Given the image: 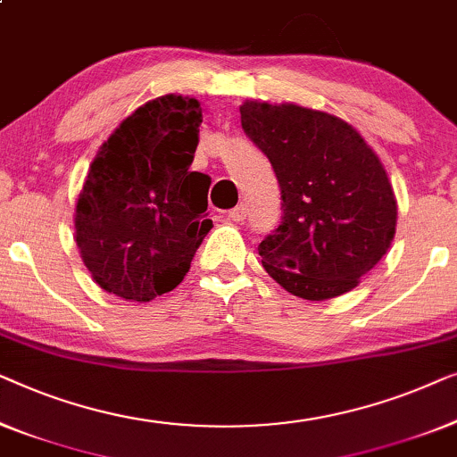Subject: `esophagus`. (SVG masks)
Returning <instances> with one entry per match:
<instances>
[{"instance_id":"esophagus-1","label":"esophagus","mask_w":457,"mask_h":457,"mask_svg":"<svg viewBox=\"0 0 457 457\" xmlns=\"http://www.w3.org/2000/svg\"><path fill=\"white\" fill-rule=\"evenodd\" d=\"M246 213H248V209H246V204H237V207H234L228 213V217L231 221H244L246 220Z\"/></svg>"}]
</instances>
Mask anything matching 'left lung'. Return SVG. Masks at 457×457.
Segmentation results:
<instances>
[{
    "mask_svg": "<svg viewBox=\"0 0 457 457\" xmlns=\"http://www.w3.org/2000/svg\"><path fill=\"white\" fill-rule=\"evenodd\" d=\"M240 113L281 190L279 228L259 244L265 271L304 300L350 292L395 234L397 204L383 163L336 115L256 101Z\"/></svg>",
    "mask_w": 457,
    "mask_h": 457,
    "instance_id": "left-lung-1",
    "label": "left lung"
}]
</instances>
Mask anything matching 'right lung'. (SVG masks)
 <instances>
[{
	"mask_svg": "<svg viewBox=\"0 0 457 457\" xmlns=\"http://www.w3.org/2000/svg\"><path fill=\"white\" fill-rule=\"evenodd\" d=\"M201 103L165 95L121 121L93 159L76 204V244L109 294L149 302L171 292L213 228L207 173L190 171Z\"/></svg>",
	"mask_w": 457,
	"mask_h": 457,
	"instance_id": "obj_1",
	"label": "right lung"
}]
</instances>
